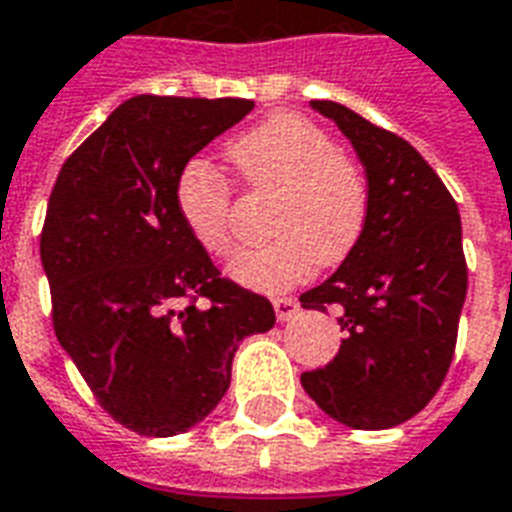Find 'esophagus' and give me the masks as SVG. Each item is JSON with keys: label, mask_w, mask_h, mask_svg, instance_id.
<instances>
[{"label": "esophagus", "mask_w": 512, "mask_h": 512, "mask_svg": "<svg viewBox=\"0 0 512 512\" xmlns=\"http://www.w3.org/2000/svg\"><path fill=\"white\" fill-rule=\"evenodd\" d=\"M275 315L280 323H285V320H293L296 315H299V301L296 299H275Z\"/></svg>", "instance_id": "obj_1"}]
</instances>
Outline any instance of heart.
<instances>
[{
    "label": "heart",
    "instance_id": "obj_1",
    "mask_svg": "<svg viewBox=\"0 0 512 512\" xmlns=\"http://www.w3.org/2000/svg\"><path fill=\"white\" fill-rule=\"evenodd\" d=\"M245 184L277 194L269 219L275 240L237 251L229 275L261 293L301 283L315 264L334 267L355 251L368 219V186L334 138L299 114H275L227 146ZM186 229L208 253L232 248V189L219 170L192 160L176 186Z\"/></svg>",
    "mask_w": 512,
    "mask_h": 512
}]
</instances>
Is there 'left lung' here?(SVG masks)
I'll use <instances>...</instances> for the list:
<instances>
[{"label":"left lung","mask_w":512,"mask_h":512,"mask_svg":"<svg viewBox=\"0 0 512 512\" xmlns=\"http://www.w3.org/2000/svg\"><path fill=\"white\" fill-rule=\"evenodd\" d=\"M366 168L368 219L355 251L304 310H336L342 347L301 387L352 430L403 425L433 400L449 371L467 293L457 202L425 157L400 136L334 101H310Z\"/></svg>","instance_id":"left-lung-1"}]
</instances>
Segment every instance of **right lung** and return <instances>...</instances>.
<instances>
[{
    "mask_svg": "<svg viewBox=\"0 0 512 512\" xmlns=\"http://www.w3.org/2000/svg\"><path fill=\"white\" fill-rule=\"evenodd\" d=\"M248 112L245 98L136 95L63 162L47 202L55 336L141 435L200 425L229 390L237 344L275 326L264 296L219 277L176 205L186 162Z\"/></svg>",
    "mask_w": 512,
    "mask_h": 512,
    "instance_id": "obj_1",
    "label": "right lung"
}]
</instances>
